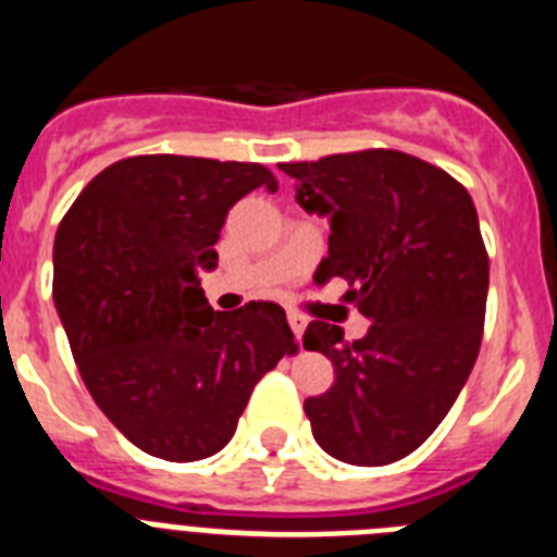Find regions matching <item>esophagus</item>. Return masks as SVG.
<instances>
[{"label": "esophagus", "mask_w": 557, "mask_h": 557, "mask_svg": "<svg viewBox=\"0 0 557 557\" xmlns=\"http://www.w3.org/2000/svg\"><path fill=\"white\" fill-rule=\"evenodd\" d=\"M287 321H289V329H293L295 339H301L304 332H307V318L298 312H287Z\"/></svg>", "instance_id": "esophagus-1"}]
</instances>
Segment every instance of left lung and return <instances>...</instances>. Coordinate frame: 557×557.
Wrapping results in <instances>:
<instances>
[{
  "mask_svg": "<svg viewBox=\"0 0 557 557\" xmlns=\"http://www.w3.org/2000/svg\"><path fill=\"white\" fill-rule=\"evenodd\" d=\"M295 200L329 220L314 284L346 278L371 321L362 339L312 321L307 351L332 359L334 385L304 401L314 441L351 466H387L435 432L476 362L488 253L474 200L449 172L398 150L282 164Z\"/></svg>",
  "mask_w": 557,
  "mask_h": 557,
  "instance_id": "left-lung-1",
  "label": "left lung"
}]
</instances>
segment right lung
<instances>
[{
	"instance_id": "obj_1",
	"label": "right lung",
	"mask_w": 557,
	"mask_h": 557,
	"mask_svg": "<svg viewBox=\"0 0 557 557\" xmlns=\"http://www.w3.org/2000/svg\"><path fill=\"white\" fill-rule=\"evenodd\" d=\"M259 186L278 189L262 164L133 156L88 181L58 228L52 298L77 371L147 455L223 449L256 382L295 351L278 304L214 312L200 287L228 209Z\"/></svg>"
}]
</instances>
